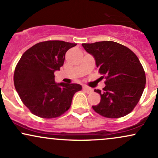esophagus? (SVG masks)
Returning <instances> with one entry per match:
<instances>
[{"instance_id": "obj_1", "label": "esophagus", "mask_w": 158, "mask_h": 158, "mask_svg": "<svg viewBox=\"0 0 158 158\" xmlns=\"http://www.w3.org/2000/svg\"><path fill=\"white\" fill-rule=\"evenodd\" d=\"M82 88H83V90H84L86 92V93H88V94L93 93V89H92V88H89V87L86 86V85H83Z\"/></svg>"}]
</instances>
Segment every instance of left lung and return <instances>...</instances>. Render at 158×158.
I'll return each instance as SVG.
<instances>
[{
	"label": "left lung",
	"instance_id": "left-lung-1",
	"mask_svg": "<svg viewBox=\"0 0 158 158\" xmlns=\"http://www.w3.org/2000/svg\"><path fill=\"white\" fill-rule=\"evenodd\" d=\"M94 56L101 79H106L100 102L93 106L97 113L108 118H119L135 108L146 86V74L137 56L126 47L114 41L82 44Z\"/></svg>",
	"mask_w": 158,
	"mask_h": 158
}]
</instances>
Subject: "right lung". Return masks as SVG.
I'll return each instance as SVG.
<instances>
[{
    "instance_id": "obj_1",
    "label": "right lung",
    "mask_w": 158,
    "mask_h": 158,
    "mask_svg": "<svg viewBox=\"0 0 158 158\" xmlns=\"http://www.w3.org/2000/svg\"><path fill=\"white\" fill-rule=\"evenodd\" d=\"M77 44L63 41L38 43L27 50L16 65L14 85L21 101L30 111L42 118L58 117L71 106L73 95L81 90L79 84L55 81L65 53Z\"/></svg>"
}]
</instances>
